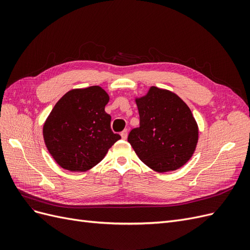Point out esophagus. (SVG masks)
<instances>
[{"label": "esophagus", "mask_w": 250, "mask_h": 250, "mask_svg": "<svg viewBox=\"0 0 250 250\" xmlns=\"http://www.w3.org/2000/svg\"><path fill=\"white\" fill-rule=\"evenodd\" d=\"M127 135H128V130L127 129H124L122 132H121V137H122L123 140L127 139Z\"/></svg>", "instance_id": "obj_1"}]
</instances>
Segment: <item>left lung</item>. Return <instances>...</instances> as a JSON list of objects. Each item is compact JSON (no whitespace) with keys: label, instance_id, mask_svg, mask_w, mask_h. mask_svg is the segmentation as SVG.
Here are the masks:
<instances>
[{"label":"left lung","instance_id":"1","mask_svg":"<svg viewBox=\"0 0 250 250\" xmlns=\"http://www.w3.org/2000/svg\"><path fill=\"white\" fill-rule=\"evenodd\" d=\"M140 127L128 135L140 160L152 170H177L190 160L198 142V125L191 109L170 90L151 86L135 99Z\"/></svg>","mask_w":250,"mask_h":250}]
</instances>
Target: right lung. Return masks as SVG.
<instances>
[{"instance_id": "obj_1", "label": "right lung", "mask_w": 250, "mask_h": 250, "mask_svg": "<svg viewBox=\"0 0 250 250\" xmlns=\"http://www.w3.org/2000/svg\"><path fill=\"white\" fill-rule=\"evenodd\" d=\"M109 96L98 86L72 89L55 104L42 134L50 154L60 167L85 172L99 164L121 137L110 128L105 112Z\"/></svg>"}]
</instances>
